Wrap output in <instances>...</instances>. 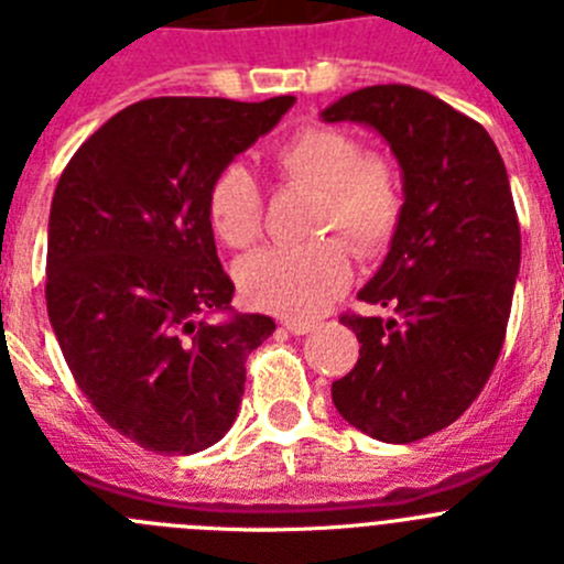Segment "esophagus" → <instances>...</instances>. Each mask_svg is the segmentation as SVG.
<instances>
[{
  "label": "esophagus",
  "instance_id": "esophagus-1",
  "mask_svg": "<svg viewBox=\"0 0 564 564\" xmlns=\"http://www.w3.org/2000/svg\"><path fill=\"white\" fill-rule=\"evenodd\" d=\"M281 326L286 328L289 334H297V337H301V334L314 332V326H312V323H306V319H283Z\"/></svg>",
  "mask_w": 564,
  "mask_h": 564
}]
</instances>
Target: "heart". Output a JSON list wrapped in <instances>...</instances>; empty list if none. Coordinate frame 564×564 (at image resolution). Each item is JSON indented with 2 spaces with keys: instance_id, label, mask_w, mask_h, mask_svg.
I'll use <instances>...</instances> for the list:
<instances>
[{
  "instance_id": "heart-1",
  "label": "heart",
  "mask_w": 564,
  "mask_h": 564,
  "mask_svg": "<svg viewBox=\"0 0 564 564\" xmlns=\"http://www.w3.org/2000/svg\"><path fill=\"white\" fill-rule=\"evenodd\" d=\"M272 171L286 185L312 187V236L337 230L359 256H377L404 210L402 176L384 156L365 154L357 137L334 126H306L272 151ZM207 219L221 245L247 250L263 225L256 180L227 165L207 191ZM351 281L348 250L337 238L303 247H267L238 263V286L252 306L281 317H317Z\"/></svg>"
}]
</instances>
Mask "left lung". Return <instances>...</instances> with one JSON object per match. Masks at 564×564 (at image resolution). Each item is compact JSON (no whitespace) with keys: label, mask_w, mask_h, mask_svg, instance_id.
I'll return each instance as SVG.
<instances>
[{"label":"left lung","mask_w":564,"mask_h":564,"mask_svg":"<svg viewBox=\"0 0 564 564\" xmlns=\"http://www.w3.org/2000/svg\"><path fill=\"white\" fill-rule=\"evenodd\" d=\"M319 118L370 126L402 169V219L357 294L393 314H345L359 359L332 399L370 438L410 444L478 399L503 348L520 272L509 174L484 126L415 86H365Z\"/></svg>","instance_id":"8db88e82"}]
</instances>
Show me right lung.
<instances>
[{"instance_id": "add662e5", "label": "right lung", "mask_w": 564, "mask_h": 564, "mask_svg": "<svg viewBox=\"0 0 564 564\" xmlns=\"http://www.w3.org/2000/svg\"><path fill=\"white\" fill-rule=\"evenodd\" d=\"M292 106V95L140 100L75 151L55 187L50 326L100 419L151 453L225 438L247 357L275 332L267 314L232 312L207 191Z\"/></svg>"}]
</instances>
